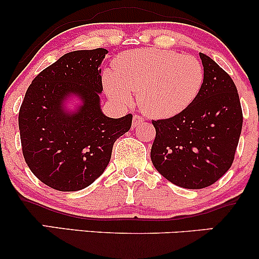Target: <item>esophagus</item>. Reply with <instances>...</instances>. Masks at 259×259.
I'll use <instances>...</instances> for the list:
<instances>
[{
  "mask_svg": "<svg viewBox=\"0 0 259 259\" xmlns=\"http://www.w3.org/2000/svg\"><path fill=\"white\" fill-rule=\"evenodd\" d=\"M144 123V119H142L140 115H134V119H133V129H136L139 125H141V124Z\"/></svg>",
  "mask_w": 259,
  "mask_h": 259,
  "instance_id": "esophagus-1",
  "label": "esophagus"
}]
</instances>
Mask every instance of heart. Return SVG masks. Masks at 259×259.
Masks as SVG:
<instances>
[{
  "label": "heart",
  "instance_id": "heart-1",
  "mask_svg": "<svg viewBox=\"0 0 259 259\" xmlns=\"http://www.w3.org/2000/svg\"><path fill=\"white\" fill-rule=\"evenodd\" d=\"M203 67L191 56L168 50H134L114 61L103 75V88L118 106H129L138 95L140 109L154 119L180 114L200 94Z\"/></svg>",
  "mask_w": 259,
  "mask_h": 259
}]
</instances>
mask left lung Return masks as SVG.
<instances>
[{"mask_svg":"<svg viewBox=\"0 0 259 259\" xmlns=\"http://www.w3.org/2000/svg\"><path fill=\"white\" fill-rule=\"evenodd\" d=\"M204 81L184 112L153 120L151 159L160 175L184 189H203L229 170L242 129V111L233 79L200 53Z\"/></svg>","mask_w":259,"mask_h":259,"instance_id":"left-lung-1","label":"left lung"}]
</instances>
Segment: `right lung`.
Returning a JSON list of instances; mask_svg holds the SVG:
<instances>
[{
  "instance_id": "obj_1",
  "label": "right lung",
  "mask_w": 259,
  "mask_h": 259,
  "mask_svg": "<svg viewBox=\"0 0 259 259\" xmlns=\"http://www.w3.org/2000/svg\"><path fill=\"white\" fill-rule=\"evenodd\" d=\"M106 49L65 53L26 90L19 111L23 156L35 177L58 191H78L102 175L115 140L133 115L101 109V64Z\"/></svg>"
}]
</instances>
